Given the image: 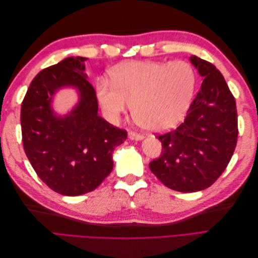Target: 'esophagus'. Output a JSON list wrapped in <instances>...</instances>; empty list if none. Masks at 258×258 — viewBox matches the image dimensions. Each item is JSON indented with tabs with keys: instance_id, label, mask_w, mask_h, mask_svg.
Segmentation results:
<instances>
[{
	"instance_id": "obj_1",
	"label": "esophagus",
	"mask_w": 258,
	"mask_h": 258,
	"mask_svg": "<svg viewBox=\"0 0 258 258\" xmlns=\"http://www.w3.org/2000/svg\"><path fill=\"white\" fill-rule=\"evenodd\" d=\"M128 138L130 140H137V141H139V140L143 139V136L140 135V134H137V132H134V131H129L128 132Z\"/></svg>"
}]
</instances>
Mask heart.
Listing matches in <instances>:
<instances>
[{
	"instance_id": "obj_1",
	"label": "heart",
	"mask_w": 258,
	"mask_h": 258,
	"mask_svg": "<svg viewBox=\"0 0 258 258\" xmlns=\"http://www.w3.org/2000/svg\"><path fill=\"white\" fill-rule=\"evenodd\" d=\"M113 82L100 80L98 99L106 118L116 121L134 104L135 119L147 130L174 127L188 110L196 74L188 62L134 61L116 67Z\"/></svg>"
}]
</instances>
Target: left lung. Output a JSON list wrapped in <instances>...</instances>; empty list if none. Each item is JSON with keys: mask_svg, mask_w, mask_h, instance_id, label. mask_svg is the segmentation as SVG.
<instances>
[{"mask_svg": "<svg viewBox=\"0 0 258 258\" xmlns=\"http://www.w3.org/2000/svg\"><path fill=\"white\" fill-rule=\"evenodd\" d=\"M189 59L204 77L200 91L184 122L157 136L161 155L150 163L163 185L182 192L212 185L228 166L238 140L236 100L224 76L210 62L197 56Z\"/></svg>", "mask_w": 258, "mask_h": 258, "instance_id": "1", "label": "left lung"}]
</instances>
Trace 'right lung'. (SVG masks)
I'll return each mask as SVG.
<instances>
[{
  "instance_id": "right-lung-1",
  "label": "right lung",
  "mask_w": 258,
  "mask_h": 258,
  "mask_svg": "<svg viewBox=\"0 0 258 258\" xmlns=\"http://www.w3.org/2000/svg\"><path fill=\"white\" fill-rule=\"evenodd\" d=\"M87 58L69 57L38 73L21 104L22 144L36 174L64 196L95 190L113 170L112 153L127 131L98 115L95 88L84 73ZM73 85L80 102L69 115H53L54 91Z\"/></svg>"
}]
</instances>
